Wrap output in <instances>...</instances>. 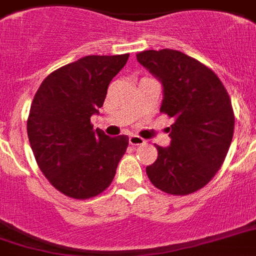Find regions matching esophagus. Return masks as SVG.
I'll use <instances>...</instances> for the list:
<instances>
[{
  "label": "esophagus",
  "mask_w": 256,
  "mask_h": 256,
  "mask_svg": "<svg viewBox=\"0 0 256 256\" xmlns=\"http://www.w3.org/2000/svg\"><path fill=\"white\" fill-rule=\"evenodd\" d=\"M130 145H132V146L144 145V144H145V140H144L142 137L136 136V134H132V136L130 137Z\"/></svg>",
  "instance_id": "esophagus-1"
}]
</instances>
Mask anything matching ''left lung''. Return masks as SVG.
<instances>
[{
	"instance_id": "1",
	"label": "left lung",
	"mask_w": 256,
	"mask_h": 256,
	"mask_svg": "<svg viewBox=\"0 0 256 256\" xmlns=\"http://www.w3.org/2000/svg\"><path fill=\"white\" fill-rule=\"evenodd\" d=\"M136 56L162 82L160 112L174 119L171 145H155L158 158L146 167L148 178L164 193H194L219 171L232 142L230 97L212 70L181 52L145 50Z\"/></svg>"
}]
</instances>
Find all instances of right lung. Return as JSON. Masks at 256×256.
<instances>
[{
	"label": "right lung",
	"instance_id": "1",
	"mask_svg": "<svg viewBox=\"0 0 256 256\" xmlns=\"http://www.w3.org/2000/svg\"><path fill=\"white\" fill-rule=\"evenodd\" d=\"M130 54L88 56L44 78L30 104L27 133L34 159L49 182L64 196L88 200L106 190L130 138L93 130L108 84Z\"/></svg>",
	"mask_w": 256,
	"mask_h": 256
}]
</instances>
